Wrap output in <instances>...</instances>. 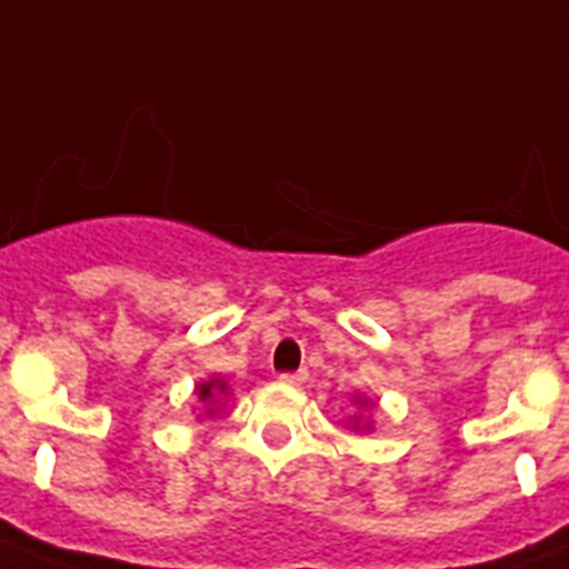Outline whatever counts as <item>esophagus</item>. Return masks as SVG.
<instances>
[{"mask_svg":"<svg viewBox=\"0 0 569 569\" xmlns=\"http://www.w3.org/2000/svg\"><path fill=\"white\" fill-rule=\"evenodd\" d=\"M280 383H286V387H303V383H307V372L280 375Z\"/></svg>","mask_w":569,"mask_h":569,"instance_id":"esophagus-1","label":"esophagus"}]
</instances>
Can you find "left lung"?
Segmentation results:
<instances>
[{"mask_svg": "<svg viewBox=\"0 0 569 569\" xmlns=\"http://www.w3.org/2000/svg\"><path fill=\"white\" fill-rule=\"evenodd\" d=\"M355 405L360 407V410H363V407H375V401H369V398L357 392ZM348 428H355V431H372V419H363V416H360V413L348 416Z\"/></svg>", "mask_w": 569, "mask_h": 569, "instance_id": "obj_1", "label": "left lung"}]
</instances>
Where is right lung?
I'll return each instance as SVG.
<instances>
[{
	"label": "right lung",
	"instance_id": "add662e5",
	"mask_svg": "<svg viewBox=\"0 0 569 569\" xmlns=\"http://www.w3.org/2000/svg\"><path fill=\"white\" fill-rule=\"evenodd\" d=\"M194 396L197 401H200V413H197V419H212L218 410L223 407V401H227V396H230V383H227V378H221V375H212L209 380H200L194 387Z\"/></svg>",
	"mask_w": 569,
	"mask_h": 569
}]
</instances>
